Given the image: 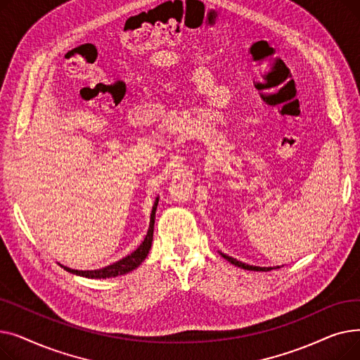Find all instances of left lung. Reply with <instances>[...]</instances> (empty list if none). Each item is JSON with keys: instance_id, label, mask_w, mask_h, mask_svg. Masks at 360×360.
I'll return each mask as SVG.
<instances>
[{"instance_id": "1", "label": "left lung", "mask_w": 360, "mask_h": 360, "mask_svg": "<svg viewBox=\"0 0 360 360\" xmlns=\"http://www.w3.org/2000/svg\"><path fill=\"white\" fill-rule=\"evenodd\" d=\"M226 261H229L231 264H233V266H236V267H239V269H243V270H250V271H271V270H276V269H280L278 266L277 267H257V266H250V264H245V262H242V261H238L236 258H232V257H229V255H226V254H221V252H219Z\"/></svg>"}]
</instances>
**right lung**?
I'll list each match as a JSON object with an SVG mask.
<instances>
[{
	"instance_id": "obj_1",
	"label": "right lung",
	"mask_w": 360,
	"mask_h": 360,
	"mask_svg": "<svg viewBox=\"0 0 360 360\" xmlns=\"http://www.w3.org/2000/svg\"><path fill=\"white\" fill-rule=\"evenodd\" d=\"M158 204H159V197L156 198L153 209H151V214H150V224H148V231L147 235L144 238V240L140 243V247L131 252L129 255H127L125 258L110 264L108 267L99 269V270H72L70 267L61 266L65 271L75 274V276H82L86 278H110V277H117V276H122L127 274L132 270H136L140 264L146 259L150 248H151V242H153V231H155V217H156V210H158Z\"/></svg>"
}]
</instances>
